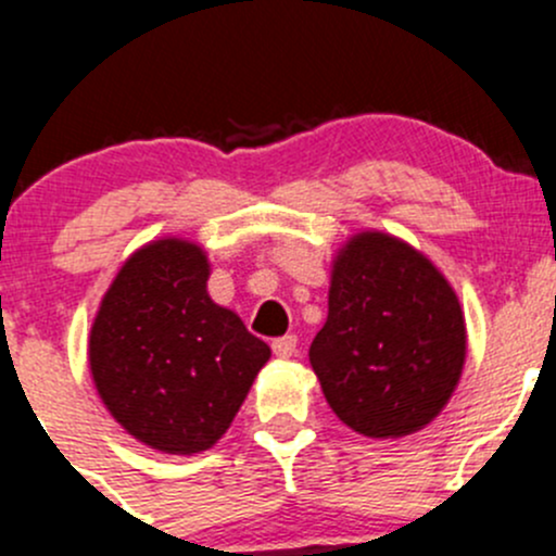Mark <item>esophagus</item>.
<instances>
[{
    "mask_svg": "<svg viewBox=\"0 0 556 556\" xmlns=\"http://www.w3.org/2000/svg\"><path fill=\"white\" fill-rule=\"evenodd\" d=\"M295 346H299V339H295V336H282V339L271 341V350L277 357H293Z\"/></svg>",
    "mask_w": 556,
    "mask_h": 556,
    "instance_id": "esophagus-1",
    "label": "esophagus"
}]
</instances>
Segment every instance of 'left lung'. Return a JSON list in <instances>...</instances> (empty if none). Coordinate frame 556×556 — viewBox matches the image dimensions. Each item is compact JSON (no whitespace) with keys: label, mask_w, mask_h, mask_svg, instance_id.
<instances>
[{"label":"left lung","mask_w":556,"mask_h":556,"mask_svg":"<svg viewBox=\"0 0 556 556\" xmlns=\"http://www.w3.org/2000/svg\"><path fill=\"white\" fill-rule=\"evenodd\" d=\"M465 352L457 293L428 255L382 231L341 247L309 363L346 428L368 439L422 430L450 403Z\"/></svg>","instance_id":"left-lung-1"}]
</instances>
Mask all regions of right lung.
<instances>
[{"label":"right lung","instance_id":"right-lung-1","mask_svg":"<svg viewBox=\"0 0 556 556\" xmlns=\"http://www.w3.org/2000/svg\"><path fill=\"white\" fill-rule=\"evenodd\" d=\"M204 247H139L106 288L88 366L106 412L150 450L199 454L231 428L271 350L206 293Z\"/></svg>","mask_w":556,"mask_h":556}]
</instances>
